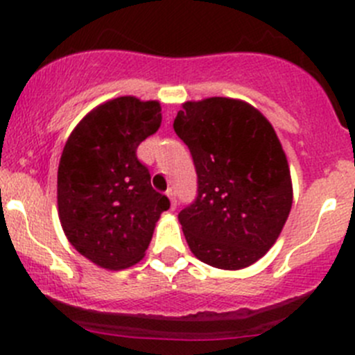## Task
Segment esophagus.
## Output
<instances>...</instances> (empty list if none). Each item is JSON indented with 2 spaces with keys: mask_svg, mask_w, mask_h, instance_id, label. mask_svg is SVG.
Here are the masks:
<instances>
[{
  "mask_svg": "<svg viewBox=\"0 0 355 355\" xmlns=\"http://www.w3.org/2000/svg\"><path fill=\"white\" fill-rule=\"evenodd\" d=\"M166 196H168V199H170L171 207L175 209V207H177V192H175V189H168Z\"/></svg>",
  "mask_w": 355,
  "mask_h": 355,
  "instance_id": "esophagus-1",
  "label": "esophagus"
}]
</instances>
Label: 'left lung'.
I'll return each instance as SVG.
<instances>
[{"label":"left lung","mask_w":355,"mask_h":355,"mask_svg":"<svg viewBox=\"0 0 355 355\" xmlns=\"http://www.w3.org/2000/svg\"><path fill=\"white\" fill-rule=\"evenodd\" d=\"M173 128L198 173V198L178 213L194 256L220 270H242L277 242L292 180L270 121L249 103L207 98L182 105Z\"/></svg>","instance_id":"obj_1"}]
</instances>
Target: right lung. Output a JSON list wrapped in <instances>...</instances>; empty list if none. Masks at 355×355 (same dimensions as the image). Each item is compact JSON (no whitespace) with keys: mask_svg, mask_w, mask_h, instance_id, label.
I'll return each mask as SVG.
<instances>
[{"mask_svg":"<svg viewBox=\"0 0 355 355\" xmlns=\"http://www.w3.org/2000/svg\"><path fill=\"white\" fill-rule=\"evenodd\" d=\"M161 125L157 101L121 96L85 114L63 148L58 214L68 242L106 270L144 257L156 221L170 207L153 189L137 148Z\"/></svg>","mask_w":355,"mask_h":355,"instance_id":"right-lung-1","label":"right lung"}]
</instances>
